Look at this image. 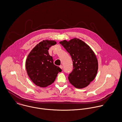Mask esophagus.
<instances>
[{
	"mask_svg": "<svg viewBox=\"0 0 122 122\" xmlns=\"http://www.w3.org/2000/svg\"><path fill=\"white\" fill-rule=\"evenodd\" d=\"M59 67H60V68L61 69H63V66H62V65H61V66H59Z\"/></svg>",
	"mask_w": 122,
	"mask_h": 122,
	"instance_id": "1",
	"label": "esophagus"
}]
</instances>
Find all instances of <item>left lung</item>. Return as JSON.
Returning a JSON list of instances; mask_svg holds the SVG:
<instances>
[{
  "mask_svg": "<svg viewBox=\"0 0 122 122\" xmlns=\"http://www.w3.org/2000/svg\"><path fill=\"white\" fill-rule=\"evenodd\" d=\"M71 55L72 71L69 74L70 83L78 88L87 86L95 79L98 64L95 53L85 42L78 38L59 42Z\"/></svg>",
  "mask_w": 122,
  "mask_h": 122,
  "instance_id": "8db88e82",
  "label": "left lung"
}]
</instances>
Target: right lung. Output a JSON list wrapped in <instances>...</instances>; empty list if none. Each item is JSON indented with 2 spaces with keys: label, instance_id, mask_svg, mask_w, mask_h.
Wrapping results in <instances>:
<instances>
[{
  "label": "right lung",
  "instance_id": "1",
  "mask_svg": "<svg viewBox=\"0 0 122 122\" xmlns=\"http://www.w3.org/2000/svg\"><path fill=\"white\" fill-rule=\"evenodd\" d=\"M56 44L55 41L43 40L37 44L27 56L26 68L27 74L36 86L46 87L54 82L61 69L55 66L48 52Z\"/></svg>",
  "mask_w": 122,
  "mask_h": 122
}]
</instances>
